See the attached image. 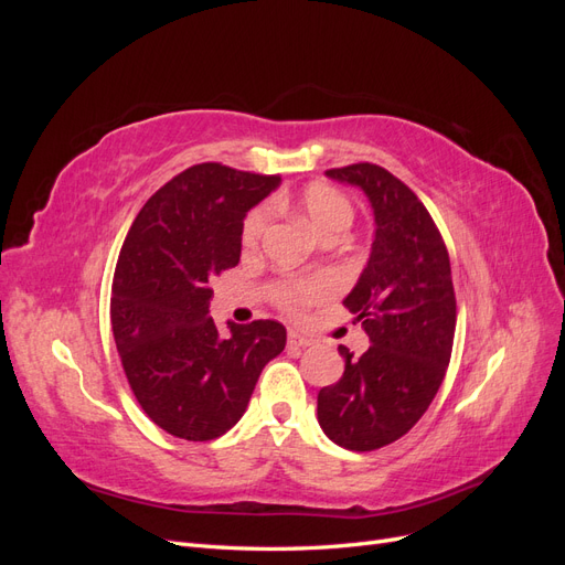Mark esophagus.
<instances>
[{
	"label": "esophagus",
	"mask_w": 565,
	"mask_h": 565,
	"mask_svg": "<svg viewBox=\"0 0 565 565\" xmlns=\"http://www.w3.org/2000/svg\"><path fill=\"white\" fill-rule=\"evenodd\" d=\"M287 344L295 347V349H306V347H311V339H306L303 334H299V332H295V330H289Z\"/></svg>",
	"instance_id": "34e87169"
}]
</instances>
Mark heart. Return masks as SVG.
I'll return each mask as SVG.
<instances>
[{"label": "heart", "instance_id": "1", "mask_svg": "<svg viewBox=\"0 0 565 565\" xmlns=\"http://www.w3.org/2000/svg\"><path fill=\"white\" fill-rule=\"evenodd\" d=\"M278 202L282 204L285 200H278ZM297 207L318 235H324L334 228L347 231L353 221L351 200L328 183L306 185L297 198ZM270 218H273V207L268 202L254 207L245 216L243 233H241L245 249H254L262 243V237L270 226ZM328 287H330L328 280L322 278H285L270 285V299L287 313H301L328 292Z\"/></svg>", "mask_w": 565, "mask_h": 565}]
</instances>
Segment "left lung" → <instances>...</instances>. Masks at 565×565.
Returning <instances> with one entry per match:
<instances>
[{"instance_id":"1","label":"left lung","mask_w":565,"mask_h":565,"mask_svg":"<svg viewBox=\"0 0 565 565\" xmlns=\"http://www.w3.org/2000/svg\"><path fill=\"white\" fill-rule=\"evenodd\" d=\"M328 177L363 188L377 231L344 299L372 344L361 358L339 347L347 367L320 388L318 422L337 446L370 452L413 429L446 377L457 322L450 256L429 210L384 167L355 162Z\"/></svg>"}]
</instances>
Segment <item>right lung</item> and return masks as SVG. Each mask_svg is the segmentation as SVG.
<instances>
[{"label": "right lung", "instance_id": "obj_1", "mask_svg": "<svg viewBox=\"0 0 565 565\" xmlns=\"http://www.w3.org/2000/svg\"><path fill=\"white\" fill-rule=\"evenodd\" d=\"M280 183L202 162L167 181L134 218L115 266L110 320L127 382L160 429L212 440L247 409L264 365L285 349L278 320L210 316V280L241 262L243 218Z\"/></svg>", "mask_w": 565, "mask_h": 565}]
</instances>
